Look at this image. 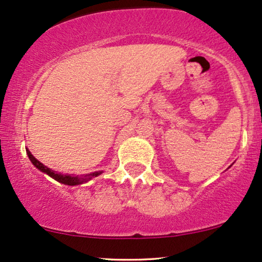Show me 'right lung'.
<instances>
[{"label":"right lung","instance_id":"obj_1","mask_svg":"<svg viewBox=\"0 0 262 262\" xmlns=\"http://www.w3.org/2000/svg\"><path fill=\"white\" fill-rule=\"evenodd\" d=\"M26 154H28L30 161H31V163L34 164L38 170H41L42 173L49 175V177L54 179V180H57L58 183H61L64 185H69V186H76V185L85 184V183H88V181H91L93 178H97L102 173L101 170H99V171H93V173L84 174V175L64 174V173H60V171H55V170L51 169V168L46 167V165L41 163V162H39L38 160H36L35 156L32 155L31 152H30L29 148H26Z\"/></svg>","mask_w":262,"mask_h":262}]
</instances>
